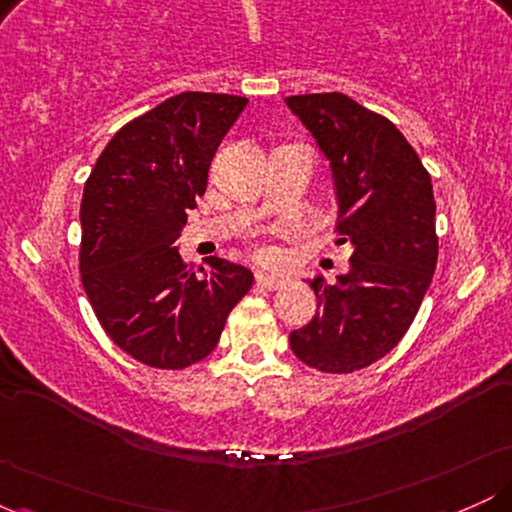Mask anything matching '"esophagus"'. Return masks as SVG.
Listing matches in <instances>:
<instances>
[{"label":"esophagus","mask_w":512,"mask_h":512,"mask_svg":"<svg viewBox=\"0 0 512 512\" xmlns=\"http://www.w3.org/2000/svg\"><path fill=\"white\" fill-rule=\"evenodd\" d=\"M257 284L262 286V289H267V291H276V289H281V284H284V281L279 279V276H274V274H257Z\"/></svg>","instance_id":"obj_1"}]
</instances>
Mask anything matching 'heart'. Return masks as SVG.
<instances>
[{
    "label": "heart",
    "instance_id": "heart-1",
    "mask_svg": "<svg viewBox=\"0 0 512 512\" xmlns=\"http://www.w3.org/2000/svg\"><path fill=\"white\" fill-rule=\"evenodd\" d=\"M257 257H260V260H272V257H274V250H269V248H260V250H257Z\"/></svg>",
    "mask_w": 512,
    "mask_h": 512
}]
</instances>
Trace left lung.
Returning a JSON list of instances; mask_svg holds the SVG:
<instances>
[{"mask_svg": "<svg viewBox=\"0 0 512 512\" xmlns=\"http://www.w3.org/2000/svg\"><path fill=\"white\" fill-rule=\"evenodd\" d=\"M330 158L339 243L354 245L337 284L308 281L317 313L289 344L320 373H354L390 354L419 313L438 262L431 175L383 115L344 93L286 98Z\"/></svg>", "mask_w": 512, "mask_h": 512, "instance_id": "8db88e82", "label": "left lung"}]
</instances>
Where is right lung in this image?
<instances>
[{"instance_id": "obj_1", "label": "right lung", "mask_w": 512, "mask_h": 512, "mask_svg": "<svg viewBox=\"0 0 512 512\" xmlns=\"http://www.w3.org/2000/svg\"><path fill=\"white\" fill-rule=\"evenodd\" d=\"M245 105L228 93H178L127 122L84 185L81 284L105 334L144 366L182 370L207 358L255 284L240 264L187 267L173 248Z\"/></svg>"}]
</instances>
